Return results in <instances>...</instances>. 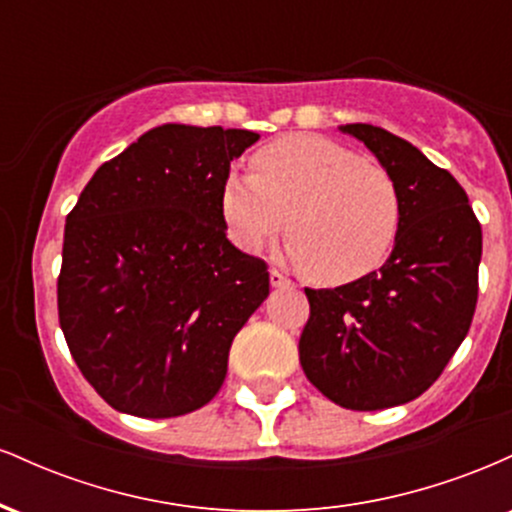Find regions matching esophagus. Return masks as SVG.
<instances>
[{
    "mask_svg": "<svg viewBox=\"0 0 512 512\" xmlns=\"http://www.w3.org/2000/svg\"><path fill=\"white\" fill-rule=\"evenodd\" d=\"M269 284L274 289H286V286H291V279L286 274H281L279 269H269Z\"/></svg>",
    "mask_w": 512,
    "mask_h": 512,
    "instance_id": "obj_1",
    "label": "esophagus"
}]
</instances>
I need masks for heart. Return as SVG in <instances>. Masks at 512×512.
<instances>
[{
	"instance_id": "heart-1",
	"label": "heart",
	"mask_w": 512,
	"mask_h": 512,
	"mask_svg": "<svg viewBox=\"0 0 512 512\" xmlns=\"http://www.w3.org/2000/svg\"><path fill=\"white\" fill-rule=\"evenodd\" d=\"M255 173L231 170L221 214L233 243L262 250L289 228L286 252L322 286L363 279L390 257L402 223L392 175L317 134H286L252 156Z\"/></svg>"
}]
</instances>
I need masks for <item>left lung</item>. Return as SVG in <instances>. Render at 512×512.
Wrapping results in <instances>:
<instances>
[{"mask_svg":"<svg viewBox=\"0 0 512 512\" xmlns=\"http://www.w3.org/2000/svg\"><path fill=\"white\" fill-rule=\"evenodd\" d=\"M395 180L402 223L378 272L337 289H305L298 354L305 378L354 411L397 407L438 380L472 325L481 226L448 170L383 127L344 125Z\"/></svg>","mask_w":512,"mask_h":512,"instance_id":"obj_1","label":"left lung"}]
</instances>
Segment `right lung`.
Here are the masks:
<instances>
[{"label": "right lung", "instance_id": "right-lung-1", "mask_svg": "<svg viewBox=\"0 0 512 512\" xmlns=\"http://www.w3.org/2000/svg\"><path fill=\"white\" fill-rule=\"evenodd\" d=\"M250 129L161 125L105 161L69 211L57 279L76 366L142 419L214 399L233 337L269 296L260 257L226 238L221 185Z\"/></svg>", "mask_w": 512, "mask_h": 512}]
</instances>
